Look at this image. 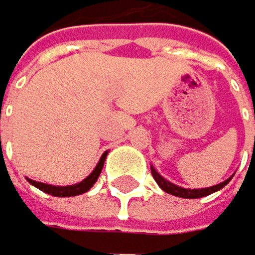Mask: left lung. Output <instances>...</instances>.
<instances>
[{"instance_id": "1", "label": "left lung", "mask_w": 255, "mask_h": 255, "mask_svg": "<svg viewBox=\"0 0 255 255\" xmlns=\"http://www.w3.org/2000/svg\"><path fill=\"white\" fill-rule=\"evenodd\" d=\"M150 171H152V176L155 182L158 184L160 187H162V190H165L166 194H171L174 197H181V198H202V197H206L209 194H213V192H217L219 189H222L224 186H227V184L230 182V179L224 181L221 184H217V186H213V187H206V189H182L179 186H174V184H171L170 181H166L165 178H162L152 166H150Z\"/></svg>"}]
</instances>
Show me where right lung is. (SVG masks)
Listing matches in <instances>:
<instances>
[{"label": "right lung", "instance_id": "obj_1", "mask_svg": "<svg viewBox=\"0 0 255 255\" xmlns=\"http://www.w3.org/2000/svg\"><path fill=\"white\" fill-rule=\"evenodd\" d=\"M106 154L105 152L101 155L98 165L95 166V170L92 171V174L89 178H85L84 181H81L79 184H74V186H65V187H57V186H49V184H42V182H36V181H30V184H33L34 187H38L39 190L46 192L49 195H53V197H74V195H81V194H85L87 190H90V187L93 184L97 182L98 176L103 170V165H105V160H106Z\"/></svg>", "mask_w": 255, "mask_h": 255}]
</instances>
